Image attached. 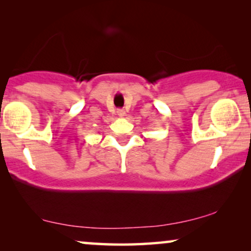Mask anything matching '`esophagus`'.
Instances as JSON below:
<instances>
[{
    "instance_id": "esophagus-1",
    "label": "esophagus",
    "mask_w": 251,
    "mask_h": 251,
    "mask_svg": "<svg viewBox=\"0 0 251 251\" xmlns=\"http://www.w3.org/2000/svg\"><path fill=\"white\" fill-rule=\"evenodd\" d=\"M116 113H118V115L120 116V118H123V116L126 115V112L123 111V109H118V112Z\"/></svg>"
}]
</instances>
